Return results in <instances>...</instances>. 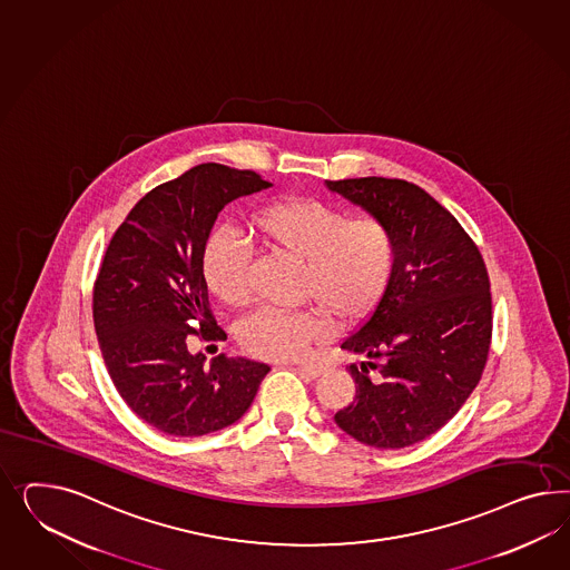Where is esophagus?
<instances>
[{"instance_id": "esophagus-1", "label": "esophagus", "mask_w": 570, "mask_h": 570, "mask_svg": "<svg viewBox=\"0 0 570 570\" xmlns=\"http://www.w3.org/2000/svg\"><path fill=\"white\" fill-rule=\"evenodd\" d=\"M295 368H297L299 373L306 374V376H312V379H316V376H321V374L325 373V366H321V364H308V362H297Z\"/></svg>"}]
</instances>
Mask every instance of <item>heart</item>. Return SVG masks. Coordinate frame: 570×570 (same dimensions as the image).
<instances>
[{"instance_id": "b5f03b06", "label": "heart", "mask_w": 570, "mask_h": 570, "mask_svg": "<svg viewBox=\"0 0 570 570\" xmlns=\"http://www.w3.org/2000/svg\"><path fill=\"white\" fill-rule=\"evenodd\" d=\"M249 233L264 249L299 262L297 297L316 308H264L239 323L244 352L264 360L299 358L337 326L362 321L390 285L397 242L387 223L350 214L314 197H285L254 212ZM252 247L228 230H214L204 245L202 275L223 304L249 297Z\"/></svg>"}]
</instances>
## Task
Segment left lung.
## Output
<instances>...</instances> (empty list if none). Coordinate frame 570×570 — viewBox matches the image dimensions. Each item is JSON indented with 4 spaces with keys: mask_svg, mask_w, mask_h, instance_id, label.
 Wrapping results in <instances>:
<instances>
[{
    "mask_svg": "<svg viewBox=\"0 0 570 570\" xmlns=\"http://www.w3.org/2000/svg\"><path fill=\"white\" fill-rule=\"evenodd\" d=\"M326 187L387 223L397 242L387 289L342 342L371 362L350 364L356 397L335 423L371 448H407L454 419L481 381L493 328L488 268L469 233L419 185L364 177Z\"/></svg>",
    "mask_w": 570,
    "mask_h": 570,
    "instance_id": "obj_1",
    "label": "left lung"
}]
</instances>
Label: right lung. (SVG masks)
<instances>
[{
	"mask_svg": "<svg viewBox=\"0 0 570 570\" xmlns=\"http://www.w3.org/2000/svg\"><path fill=\"white\" fill-rule=\"evenodd\" d=\"M254 170L199 164L141 197L116 228L94 285V325L116 391L147 424L197 438L239 421L266 364L187 350L225 340L212 314L202 254L218 212L268 189Z\"/></svg>",
	"mask_w": 570,
	"mask_h": 570,
	"instance_id": "add662e5",
	"label": "right lung"
}]
</instances>
